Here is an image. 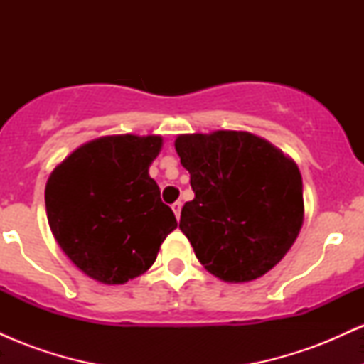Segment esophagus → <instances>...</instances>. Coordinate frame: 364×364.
Returning a JSON list of instances; mask_svg holds the SVG:
<instances>
[{"label": "esophagus", "mask_w": 364, "mask_h": 364, "mask_svg": "<svg viewBox=\"0 0 364 364\" xmlns=\"http://www.w3.org/2000/svg\"><path fill=\"white\" fill-rule=\"evenodd\" d=\"M171 207H173V212H174V215H176V219H179V215H181V207H183V203H181V202H174Z\"/></svg>", "instance_id": "34e87169"}]
</instances>
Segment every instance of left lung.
<instances>
[{
	"label": "left lung",
	"instance_id": "1",
	"mask_svg": "<svg viewBox=\"0 0 364 364\" xmlns=\"http://www.w3.org/2000/svg\"><path fill=\"white\" fill-rule=\"evenodd\" d=\"M174 147L195 193L183 207L179 229L198 262L225 282L269 272L303 224L298 166L246 132L179 135Z\"/></svg>",
	"mask_w": 364,
	"mask_h": 364
}]
</instances>
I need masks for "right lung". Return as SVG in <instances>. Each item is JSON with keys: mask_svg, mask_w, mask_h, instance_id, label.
<instances>
[{"mask_svg": "<svg viewBox=\"0 0 364 364\" xmlns=\"http://www.w3.org/2000/svg\"><path fill=\"white\" fill-rule=\"evenodd\" d=\"M161 147L156 135L102 136L75 150L48 179L49 228L70 260L95 281L139 277L176 229L149 176Z\"/></svg>", "mask_w": 364, "mask_h": 364, "instance_id": "add662e5", "label": "right lung"}]
</instances>
